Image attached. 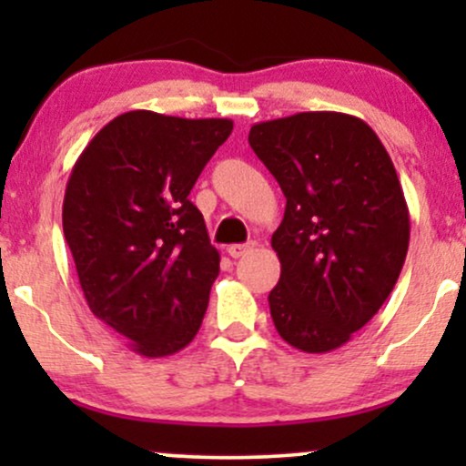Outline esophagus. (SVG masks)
<instances>
[{
	"label": "esophagus",
	"mask_w": 466,
	"mask_h": 466,
	"mask_svg": "<svg viewBox=\"0 0 466 466\" xmlns=\"http://www.w3.org/2000/svg\"><path fill=\"white\" fill-rule=\"evenodd\" d=\"M254 248H256V243H237V245H229L228 254L232 256V258H240V256H245Z\"/></svg>",
	"instance_id": "34e87169"
}]
</instances>
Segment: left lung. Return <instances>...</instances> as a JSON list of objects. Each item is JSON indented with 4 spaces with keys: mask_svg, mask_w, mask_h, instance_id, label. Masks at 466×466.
<instances>
[{
    "mask_svg": "<svg viewBox=\"0 0 466 466\" xmlns=\"http://www.w3.org/2000/svg\"><path fill=\"white\" fill-rule=\"evenodd\" d=\"M249 147L287 197L271 237L278 335L302 352L339 349L388 300L408 256L410 212L392 159L361 117L337 111L256 122Z\"/></svg>",
    "mask_w": 466,
    "mask_h": 466,
    "instance_id": "left-lung-1",
    "label": "left lung"
}]
</instances>
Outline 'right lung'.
Wrapping results in <instances>:
<instances>
[{"label":"right lung","instance_id":"obj_1","mask_svg":"<svg viewBox=\"0 0 466 466\" xmlns=\"http://www.w3.org/2000/svg\"><path fill=\"white\" fill-rule=\"evenodd\" d=\"M232 129L228 117L127 111L74 164L63 234L80 289L137 355H175L199 330L221 258L188 195Z\"/></svg>","mask_w":466,"mask_h":466}]
</instances>
